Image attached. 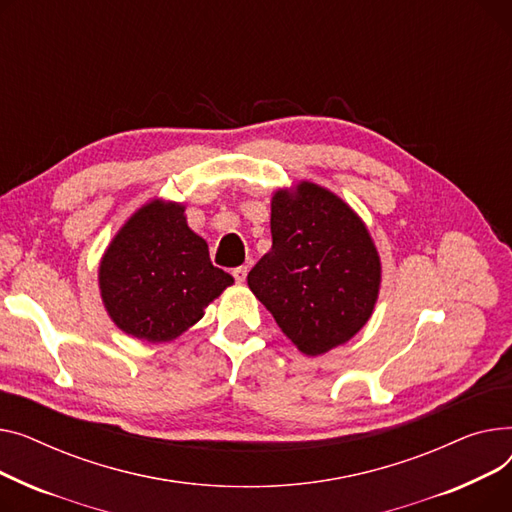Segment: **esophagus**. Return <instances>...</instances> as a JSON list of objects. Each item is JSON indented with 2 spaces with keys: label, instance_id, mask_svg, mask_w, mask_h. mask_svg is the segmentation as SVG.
<instances>
[{
  "label": "esophagus",
  "instance_id": "esophagus-1",
  "mask_svg": "<svg viewBox=\"0 0 512 512\" xmlns=\"http://www.w3.org/2000/svg\"><path fill=\"white\" fill-rule=\"evenodd\" d=\"M231 275H233V279H235L237 283H244L246 277H248V266H237V268H233Z\"/></svg>",
  "mask_w": 512,
  "mask_h": 512
}]
</instances>
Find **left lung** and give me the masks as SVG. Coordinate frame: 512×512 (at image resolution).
<instances>
[{"label": "left lung", "mask_w": 512, "mask_h": 512, "mask_svg": "<svg viewBox=\"0 0 512 512\" xmlns=\"http://www.w3.org/2000/svg\"><path fill=\"white\" fill-rule=\"evenodd\" d=\"M273 248L248 285L306 355L349 341L372 316L380 258L366 225L335 194L299 184L270 204Z\"/></svg>", "instance_id": "left-lung-1"}]
</instances>
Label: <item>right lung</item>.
Returning <instances> with one entry per match:
<instances>
[{"instance_id":"add662e5","label":"right lung","mask_w":512,"mask_h":512,"mask_svg":"<svg viewBox=\"0 0 512 512\" xmlns=\"http://www.w3.org/2000/svg\"><path fill=\"white\" fill-rule=\"evenodd\" d=\"M231 283L233 277L210 262L204 239L188 227L184 206L159 200L122 227L99 266L111 320L148 343L182 335Z\"/></svg>"}]
</instances>
